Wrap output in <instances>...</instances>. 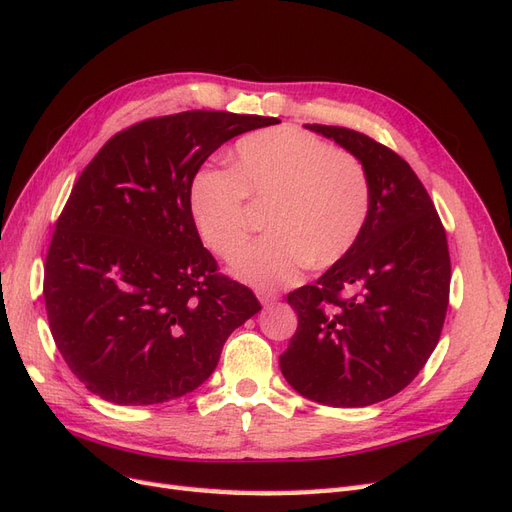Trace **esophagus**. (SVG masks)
<instances>
[{"label": "esophagus", "mask_w": 512, "mask_h": 512, "mask_svg": "<svg viewBox=\"0 0 512 512\" xmlns=\"http://www.w3.org/2000/svg\"><path fill=\"white\" fill-rule=\"evenodd\" d=\"M257 298H259V303L264 305V307H270V305H274L279 300V294L277 292H259L257 294Z\"/></svg>", "instance_id": "obj_1"}]
</instances>
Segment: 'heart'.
I'll list each match as a JSON object with an SVG mask.
<instances>
[{
  "label": "heart",
  "mask_w": 512,
  "mask_h": 512,
  "mask_svg": "<svg viewBox=\"0 0 512 512\" xmlns=\"http://www.w3.org/2000/svg\"><path fill=\"white\" fill-rule=\"evenodd\" d=\"M233 170L201 168L190 181L188 212L203 244L231 257L247 234L245 196L270 202L273 233L233 257L235 279L277 290L309 264L344 259L368 225V170L350 153L298 127L253 131L235 142Z\"/></svg>",
  "instance_id": "heart-1"
}]
</instances>
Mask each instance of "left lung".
<instances>
[{"label":"left lung","mask_w":512,"mask_h":512,"mask_svg":"<svg viewBox=\"0 0 512 512\" xmlns=\"http://www.w3.org/2000/svg\"><path fill=\"white\" fill-rule=\"evenodd\" d=\"M305 127L363 164L372 207L355 248L316 283L287 294L298 329L279 365L300 396L357 409L396 396L435 350L450 296L448 240L398 153L355 129Z\"/></svg>","instance_id":"left-lung-1"}]
</instances>
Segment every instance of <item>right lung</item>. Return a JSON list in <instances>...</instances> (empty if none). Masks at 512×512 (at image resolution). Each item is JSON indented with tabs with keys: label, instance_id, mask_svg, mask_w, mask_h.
I'll use <instances>...</instances> for the list:
<instances>
[{
	"label": "right lung",
	"instance_id": "right-lung-1",
	"mask_svg": "<svg viewBox=\"0 0 512 512\" xmlns=\"http://www.w3.org/2000/svg\"><path fill=\"white\" fill-rule=\"evenodd\" d=\"M279 119L192 110L110 138L71 190L45 261L49 329L95 396L177 400L216 370L261 309L216 272L188 212L192 177L220 144Z\"/></svg>",
	"mask_w": 512,
	"mask_h": 512
}]
</instances>
